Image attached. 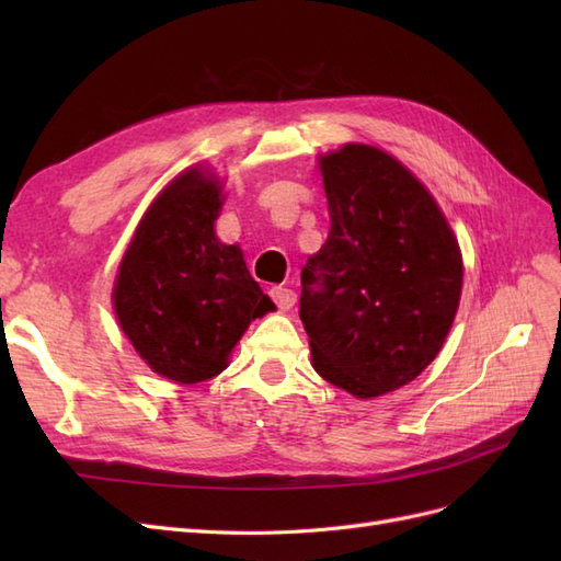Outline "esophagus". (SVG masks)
<instances>
[{
  "instance_id": "esophagus-1",
  "label": "esophagus",
  "mask_w": 561,
  "mask_h": 561,
  "mask_svg": "<svg viewBox=\"0 0 561 561\" xmlns=\"http://www.w3.org/2000/svg\"><path fill=\"white\" fill-rule=\"evenodd\" d=\"M271 299L276 301V307L280 311H287L295 307L297 295H295V290H290V287H271Z\"/></svg>"
}]
</instances>
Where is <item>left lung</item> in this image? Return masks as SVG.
<instances>
[{"instance_id":"8db88e82","label":"left lung","mask_w":561,"mask_h":561,"mask_svg":"<svg viewBox=\"0 0 561 561\" xmlns=\"http://www.w3.org/2000/svg\"><path fill=\"white\" fill-rule=\"evenodd\" d=\"M330 233L301 268L299 318L318 375L355 398L416 379L445 344L463 264L443 210L386 151L320 159Z\"/></svg>"}]
</instances>
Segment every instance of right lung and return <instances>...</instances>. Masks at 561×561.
<instances>
[{"instance_id":"right-lung-1","label":"right lung","mask_w":561,"mask_h":561,"mask_svg":"<svg viewBox=\"0 0 561 561\" xmlns=\"http://www.w3.org/2000/svg\"><path fill=\"white\" fill-rule=\"evenodd\" d=\"M222 186L192 168L142 217L114 285V311L157 375L198 383L227 367L250 320L274 309L243 252L215 236Z\"/></svg>"}]
</instances>
